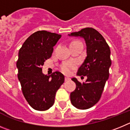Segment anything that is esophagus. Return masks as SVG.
Returning <instances> with one entry per match:
<instances>
[{
  "label": "esophagus",
  "mask_w": 130,
  "mask_h": 130,
  "mask_svg": "<svg viewBox=\"0 0 130 130\" xmlns=\"http://www.w3.org/2000/svg\"><path fill=\"white\" fill-rule=\"evenodd\" d=\"M70 79H71V78H69V77H65V82L69 81V80H70Z\"/></svg>",
  "instance_id": "34e87169"
}]
</instances>
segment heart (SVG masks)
<instances>
[{"instance_id":"1","label":"heart","mask_w":130,"mask_h":130,"mask_svg":"<svg viewBox=\"0 0 130 130\" xmlns=\"http://www.w3.org/2000/svg\"><path fill=\"white\" fill-rule=\"evenodd\" d=\"M78 41H73L71 42V43H78ZM76 67V63L73 61H66V62L63 63L61 65V70L63 73L66 74H69L71 72V71L74 69Z\"/></svg>"}]
</instances>
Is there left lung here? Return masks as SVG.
<instances>
[{
	"label": "left lung",
	"instance_id": "obj_1",
	"mask_svg": "<svg viewBox=\"0 0 130 130\" xmlns=\"http://www.w3.org/2000/svg\"><path fill=\"white\" fill-rule=\"evenodd\" d=\"M69 36L84 37L87 45V57L78 69V76H87L81 83L75 78L76 89L71 93L72 104L79 109H87L95 105L101 98L109 78L111 65L110 48L103 36L93 28H85Z\"/></svg>",
	"mask_w": 130,
	"mask_h": 130
}]
</instances>
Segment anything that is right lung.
I'll list each match as a JSON object with an SVG mask.
<instances>
[{
	"label": "right lung",
	"mask_w": 130,
	"mask_h": 130,
	"mask_svg": "<svg viewBox=\"0 0 130 130\" xmlns=\"http://www.w3.org/2000/svg\"><path fill=\"white\" fill-rule=\"evenodd\" d=\"M61 35L46 30L32 34L23 43L17 61L18 79L24 98L32 108L45 111L53 106L57 91L65 81L58 71L50 76L42 72L45 61L52 56Z\"/></svg>",
	"instance_id": "add662e5"
}]
</instances>
